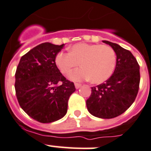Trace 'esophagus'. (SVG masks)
<instances>
[{
  "label": "esophagus",
  "mask_w": 151,
  "mask_h": 151,
  "mask_svg": "<svg viewBox=\"0 0 151 151\" xmlns=\"http://www.w3.org/2000/svg\"><path fill=\"white\" fill-rule=\"evenodd\" d=\"M74 86H75V88H77V89H78V88H80V87H81V84H80V83H75L74 84Z\"/></svg>",
  "instance_id": "34e87169"
}]
</instances>
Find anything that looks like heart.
I'll list each match as a JSON object with an SVG mask.
<instances>
[{
  "label": "heart",
  "instance_id": "1",
  "mask_svg": "<svg viewBox=\"0 0 151 151\" xmlns=\"http://www.w3.org/2000/svg\"><path fill=\"white\" fill-rule=\"evenodd\" d=\"M55 63L61 73L65 74L80 63L82 68L68 74L73 81L90 80L95 84L107 80L116 65V54L113 49L99 44L77 43L69 47L68 53H59Z\"/></svg>",
  "mask_w": 151,
  "mask_h": 151
}]
</instances>
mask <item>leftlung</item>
I'll return each mask as SVG.
<instances>
[{
	"mask_svg": "<svg viewBox=\"0 0 151 151\" xmlns=\"http://www.w3.org/2000/svg\"><path fill=\"white\" fill-rule=\"evenodd\" d=\"M115 50L116 65L112 75L104 83L91 87L86 101L90 114L100 118L122 115L134 102L139 88L140 72L137 60L129 50L109 41H103Z\"/></svg>",
	"mask_w": 151,
	"mask_h": 151,
	"instance_id": "left-lung-1",
	"label": "left lung"
}]
</instances>
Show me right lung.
Masks as SVG:
<instances>
[{
	"mask_svg": "<svg viewBox=\"0 0 151 151\" xmlns=\"http://www.w3.org/2000/svg\"><path fill=\"white\" fill-rule=\"evenodd\" d=\"M64 45L42 43L22 56L15 72V88L22 109L41 123H51L65 115L68 101L76 90L55 63ZM61 82L60 86H57Z\"/></svg>",
	"mask_w": 151,
	"mask_h": 151,
	"instance_id": "obj_1",
	"label": "right lung"
}]
</instances>
